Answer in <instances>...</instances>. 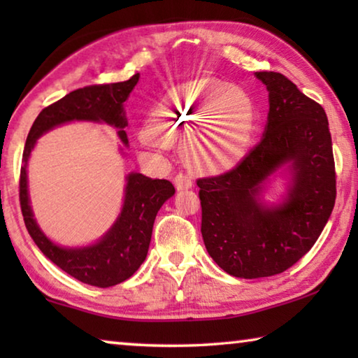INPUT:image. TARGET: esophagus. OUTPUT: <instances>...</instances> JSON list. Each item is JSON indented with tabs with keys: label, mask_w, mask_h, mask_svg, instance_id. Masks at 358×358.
<instances>
[{
	"label": "esophagus",
	"mask_w": 358,
	"mask_h": 358,
	"mask_svg": "<svg viewBox=\"0 0 358 358\" xmlns=\"http://www.w3.org/2000/svg\"><path fill=\"white\" fill-rule=\"evenodd\" d=\"M173 181H175V187H177V189H189V187L194 186L192 178L189 177V175H186L183 172L175 175Z\"/></svg>",
	"instance_id": "1"
}]
</instances>
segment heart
I'll list each match as a JSON object with an SVG mask.
<instances>
[{
    "label": "heart",
    "instance_id": "obj_1",
    "mask_svg": "<svg viewBox=\"0 0 358 358\" xmlns=\"http://www.w3.org/2000/svg\"><path fill=\"white\" fill-rule=\"evenodd\" d=\"M252 121V102L243 90L216 78H201L167 96L143 138L155 147H166L185 137V156L194 169L221 172L245 156Z\"/></svg>",
    "mask_w": 358,
    "mask_h": 358
}]
</instances>
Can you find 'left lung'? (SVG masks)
<instances>
[{"label": "left lung", "mask_w": 358, "mask_h": 358, "mask_svg": "<svg viewBox=\"0 0 358 358\" xmlns=\"http://www.w3.org/2000/svg\"><path fill=\"white\" fill-rule=\"evenodd\" d=\"M256 77L268 90L262 141L237 167L197 180L205 248L226 273L252 280L282 273L305 256L335 207L336 173L325 110L280 72ZM284 164L293 172L288 197L265 208L263 186Z\"/></svg>", "instance_id": "obj_1"}]
</instances>
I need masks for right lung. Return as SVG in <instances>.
I'll return each mask as SVG.
<instances>
[{"mask_svg": "<svg viewBox=\"0 0 358 358\" xmlns=\"http://www.w3.org/2000/svg\"><path fill=\"white\" fill-rule=\"evenodd\" d=\"M138 82V74L129 80L107 85H90L71 92L42 110L29 129L23 166L20 169V207L29 235L44 256L66 273L96 287H110L128 280L147 257L151 232L157 211L175 194L169 180H153L142 173L126 177L124 203L118 220L98 243L85 248H63L48 240L34 221L28 199L27 164L34 143L44 132L74 120L102 121L120 129L121 142L128 145L123 128L128 126L123 104Z\"/></svg>", "mask_w": 358, "mask_h": 358, "instance_id": "right-lung-1", "label": "right lung"}]
</instances>
